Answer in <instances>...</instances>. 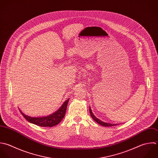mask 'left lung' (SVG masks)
I'll list each match as a JSON object with an SVG mask.
<instances>
[{"label": "left lung", "instance_id": "1", "mask_svg": "<svg viewBox=\"0 0 158 158\" xmlns=\"http://www.w3.org/2000/svg\"><path fill=\"white\" fill-rule=\"evenodd\" d=\"M89 111H90V116H91V117L92 118V119H93L94 121H95L98 124H100V125H102V126H105V127H111V126H117V125H118V124H110V123H104V122H103V121H100V119H98L97 118H96V117L94 115L93 113L92 112V110L90 109V108H89Z\"/></svg>", "mask_w": 158, "mask_h": 158}]
</instances>
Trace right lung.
<instances>
[{"label": "right lung", "mask_w": 158, "mask_h": 158, "mask_svg": "<svg viewBox=\"0 0 158 158\" xmlns=\"http://www.w3.org/2000/svg\"><path fill=\"white\" fill-rule=\"evenodd\" d=\"M68 102H69V99L65 101L62 105V106L55 113L52 114L48 116H45V117L31 118L24 114L20 110L19 111L21 114L23 116V117L29 123L40 127H52L59 124L64 118L66 113V110Z\"/></svg>", "instance_id": "right-lung-1"}]
</instances>
